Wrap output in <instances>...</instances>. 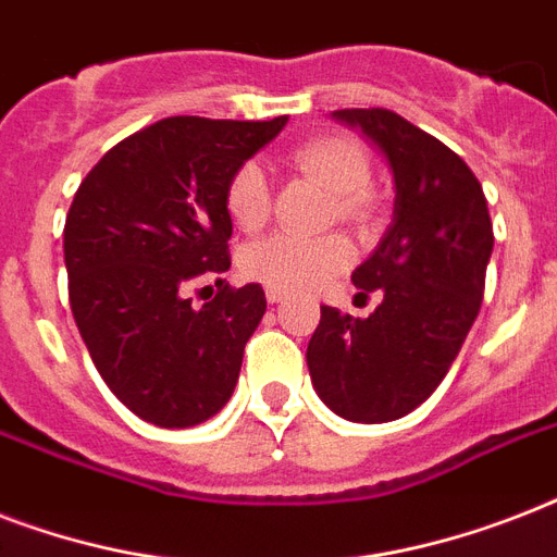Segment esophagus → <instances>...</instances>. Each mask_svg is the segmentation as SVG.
<instances>
[{
	"mask_svg": "<svg viewBox=\"0 0 557 557\" xmlns=\"http://www.w3.org/2000/svg\"><path fill=\"white\" fill-rule=\"evenodd\" d=\"M265 297H269V304H283V300H286V292H280V288H265Z\"/></svg>",
	"mask_w": 557,
	"mask_h": 557,
	"instance_id": "34e87169",
	"label": "esophagus"
}]
</instances>
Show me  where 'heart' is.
<instances>
[{"label":"heart","instance_id":"b5f03b06","mask_svg":"<svg viewBox=\"0 0 557 557\" xmlns=\"http://www.w3.org/2000/svg\"><path fill=\"white\" fill-rule=\"evenodd\" d=\"M288 164L335 193V216L364 227L379 216L381 199L372 176V152L352 133H321L288 150ZM227 213L243 231H260L271 216V187L260 164L245 161L225 187ZM352 262L347 236H271L243 253L245 277L265 288L306 292L341 274Z\"/></svg>","mask_w":557,"mask_h":557}]
</instances>
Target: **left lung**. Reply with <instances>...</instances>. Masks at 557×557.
<instances>
[{
    "label": "left lung",
    "mask_w": 557,
    "mask_h": 557,
    "mask_svg": "<svg viewBox=\"0 0 557 557\" xmlns=\"http://www.w3.org/2000/svg\"><path fill=\"white\" fill-rule=\"evenodd\" d=\"M396 176L393 225L352 283L381 304L370 318L321 306L306 364L318 396L352 422H393L422 405L474 326L494 248L483 185L440 138L389 109H341Z\"/></svg>",
    "instance_id": "obj_1"
}]
</instances>
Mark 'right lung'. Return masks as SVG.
<instances>
[{
    "mask_svg": "<svg viewBox=\"0 0 557 557\" xmlns=\"http://www.w3.org/2000/svg\"><path fill=\"white\" fill-rule=\"evenodd\" d=\"M286 121L164 117L115 144L74 193L63 231L72 314L100 379L144 422L193 428L234 393L265 292L219 277L234 231L225 187ZM199 285L211 300L196 307Z\"/></svg>",
    "mask_w": 557,
    "mask_h": 557,
    "instance_id": "add662e5",
    "label": "right lung"
}]
</instances>
